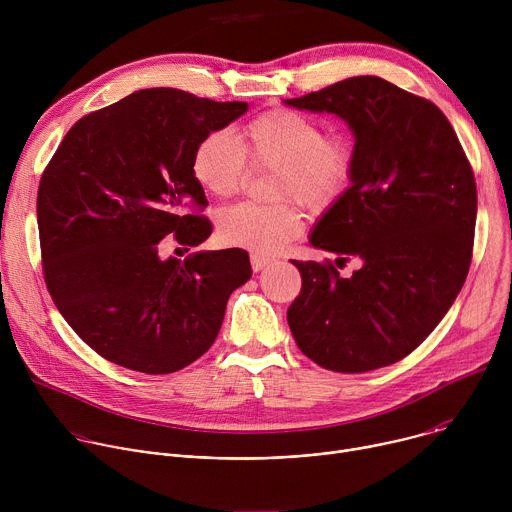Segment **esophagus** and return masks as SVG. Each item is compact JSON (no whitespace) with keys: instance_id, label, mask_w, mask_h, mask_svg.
<instances>
[{"instance_id":"1","label":"esophagus","mask_w":512,"mask_h":512,"mask_svg":"<svg viewBox=\"0 0 512 512\" xmlns=\"http://www.w3.org/2000/svg\"><path fill=\"white\" fill-rule=\"evenodd\" d=\"M271 263V259L269 257H265V255H259V253H253L251 255V267H253V271H261L265 265H269Z\"/></svg>"}]
</instances>
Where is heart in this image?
<instances>
[{"mask_svg": "<svg viewBox=\"0 0 512 512\" xmlns=\"http://www.w3.org/2000/svg\"><path fill=\"white\" fill-rule=\"evenodd\" d=\"M247 158L257 168H279L273 198H298L314 210L332 206L350 186L354 150L346 135H324V127L298 111L273 109L251 119L239 137L218 129L204 135L192 154V176L212 198L235 196L247 180ZM304 229L296 204H237L218 218L229 245L275 253Z\"/></svg>", "mask_w": 512, "mask_h": 512, "instance_id": "b5f03b06", "label": "heart"}]
</instances>
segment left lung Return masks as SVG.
Instances as JSON below:
<instances>
[{
  "label": "left lung",
  "instance_id": "1",
  "mask_svg": "<svg viewBox=\"0 0 512 512\" xmlns=\"http://www.w3.org/2000/svg\"><path fill=\"white\" fill-rule=\"evenodd\" d=\"M285 105L332 113L354 133L352 184L310 243L340 255L336 265L362 263L340 277L332 261H291L302 291L287 308L289 330L328 371L389 367L442 322L466 281L478 208L472 166L440 109L379 77Z\"/></svg>",
  "mask_w": 512,
  "mask_h": 512
}]
</instances>
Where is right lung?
Wrapping results in <instances>:
<instances>
[{
	"instance_id": "right-lung-1",
	"label": "right lung",
	"mask_w": 512,
	"mask_h": 512,
	"mask_svg": "<svg viewBox=\"0 0 512 512\" xmlns=\"http://www.w3.org/2000/svg\"><path fill=\"white\" fill-rule=\"evenodd\" d=\"M247 109L166 87L135 91L72 125L42 174L46 287L68 326L119 367L148 375L188 367L251 277L243 249L160 257L168 241L188 251L210 237L192 154Z\"/></svg>"
}]
</instances>
